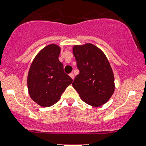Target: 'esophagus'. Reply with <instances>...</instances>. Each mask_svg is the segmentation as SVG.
<instances>
[{
  "label": "esophagus",
  "instance_id": "esophagus-1",
  "mask_svg": "<svg viewBox=\"0 0 146 146\" xmlns=\"http://www.w3.org/2000/svg\"><path fill=\"white\" fill-rule=\"evenodd\" d=\"M69 76H70V77L73 80V78H74V74H73V73H70V74H69Z\"/></svg>",
  "mask_w": 146,
  "mask_h": 146
}]
</instances>
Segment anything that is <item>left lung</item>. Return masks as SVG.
Wrapping results in <instances>:
<instances>
[{
  "mask_svg": "<svg viewBox=\"0 0 146 146\" xmlns=\"http://www.w3.org/2000/svg\"><path fill=\"white\" fill-rule=\"evenodd\" d=\"M73 53L79 74L73 81V88L85 103L100 107L108 102L114 92L112 69L104 53L94 44L74 45Z\"/></svg>",
  "mask_w": 146,
  "mask_h": 146,
  "instance_id": "1",
  "label": "left lung"
}]
</instances>
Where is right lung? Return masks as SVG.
I'll return each instance as SVG.
<instances>
[{
  "instance_id": "right-lung-1",
  "label": "right lung",
  "mask_w": 146,
  "mask_h": 146,
  "mask_svg": "<svg viewBox=\"0 0 146 146\" xmlns=\"http://www.w3.org/2000/svg\"><path fill=\"white\" fill-rule=\"evenodd\" d=\"M60 47L50 44L39 52L32 61L27 76L30 97L39 106L48 107L59 101L73 80L59 61Z\"/></svg>"
}]
</instances>
